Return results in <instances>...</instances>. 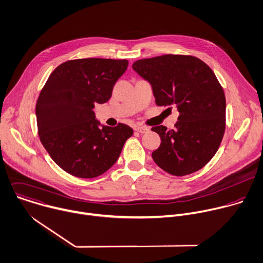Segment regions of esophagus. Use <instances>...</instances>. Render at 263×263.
Masks as SVG:
<instances>
[{
    "mask_svg": "<svg viewBox=\"0 0 263 263\" xmlns=\"http://www.w3.org/2000/svg\"><path fill=\"white\" fill-rule=\"evenodd\" d=\"M135 130L138 132V133H141V134H146L150 130V128L148 126H142V125H137L135 126Z\"/></svg>",
    "mask_w": 263,
    "mask_h": 263,
    "instance_id": "esophagus-1",
    "label": "esophagus"
}]
</instances>
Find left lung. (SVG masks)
Masks as SVG:
<instances>
[{
	"label": "left lung",
	"mask_w": 263,
	"mask_h": 263,
	"mask_svg": "<svg viewBox=\"0 0 263 263\" xmlns=\"http://www.w3.org/2000/svg\"><path fill=\"white\" fill-rule=\"evenodd\" d=\"M133 68L151 84L157 106H175L179 112L174 129L151 128L161 137L152 152L155 164L174 176L202 169L226 128L225 93L212 68L197 57L171 54L138 60Z\"/></svg>",
	"instance_id": "left-lung-1"
}]
</instances>
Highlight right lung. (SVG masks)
Wrapping results in <instances>:
<instances>
[{
    "label": "right lung",
    "mask_w": 263,
    "mask_h": 263,
    "mask_svg": "<svg viewBox=\"0 0 263 263\" xmlns=\"http://www.w3.org/2000/svg\"><path fill=\"white\" fill-rule=\"evenodd\" d=\"M128 61L101 58L69 60L50 73L36 103L39 139L61 169L94 178L118 160L132 127H98L93 109L107 102Z\"/></svg>",
    "instance_id": "right-lung-1"
}]
</instances>
